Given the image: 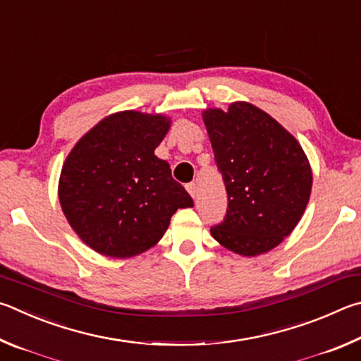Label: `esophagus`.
Listing matches in <instances>:
<instances>
[{
  "label": "esophagus",
  "instance_id": "esophagus-1",
  "mask_svg": "<svg viewBox=\"0 0 361 361\" xmlns=\"http://www.w3.org/2000/svg\"><path fill=\"white\" fill-rule=\"evenodd\" d=\"M187 192L190 193V197L195 200L197 198V193H198V187H197V184H195V182H192V184H188L187 185Z\"/></svg>",
  "mask_w": 361,
  "mask_h": 361
}]
</instances>
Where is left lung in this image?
<instances>
[{"label":"left lung","instance_id":"8db88e82","mask_svg":"<svg viewBox=\"0 0 361 361\" xmlns=\"http://www.w3.org/2000/svg\"><path fill=\"white\" fill-rule=\"evenodd\" d=\"M222 173L228 209L211 228L219 244L243 257L279 245L306 211L312 169L293 135L257 106L235 101L228 111L203 112Z\"/></svg>","mask_w":361,"mask_h":361}]
</instances>
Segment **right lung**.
I'll use <instances>...</instances> for the list:
<instances>
[{"mask_svg":"<svg viewBox=\"0 0 361 361\" xmlns=\"http://www.w3.org/2000/svg\"><path fill=\"white\" fill-rule=\"evenodd\" d=\"M171 126L163 114L122 111L88 130L59 180L68 224L101 255L130 258L160 241L173 214L193 200L155 155Z\"/></svg>","mask_w":361,"mask_h":361,"instance_id":"right-lung-1","label":"right lung"}]
</instances>
